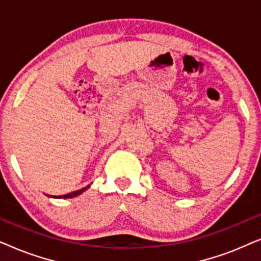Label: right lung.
<instances>
[{
  "label": "right lung",
  "mask_w": 261,
  "mask_h": 261,
  "mask_svg": "<svg viewBox=\"0 0 261 261\" xmlns=\"http://www.w3.org/2000/svg\"><path fill=\"white\" fill-rule=\"evenodd\" d=\"M88 188H89V185H88V187L83 188V189H81V190H77V191H73V192H71V194L63 195V196H55V197H56V198H72V197H76V196L81 195L82 192H84L85 190H87ZM49 197H52V196H49Z\"/></svg>",
  "instance_id": "right-lung-1"
}]
</instances>
